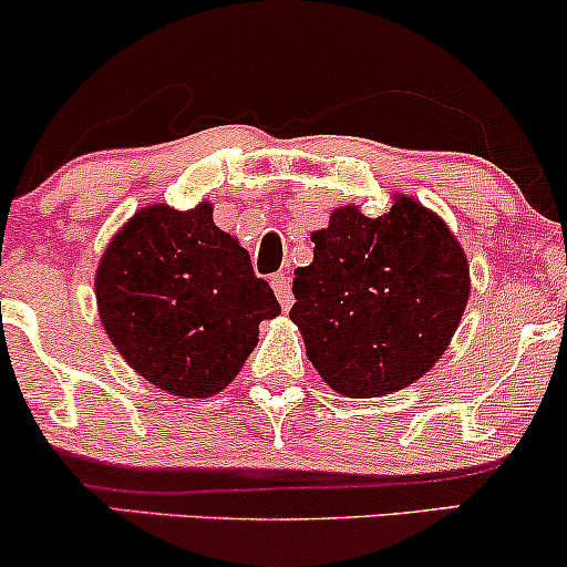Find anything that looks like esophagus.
Returning <instances> with one entry per match:
<instances>
[{"instance_id": "1", "label": "esophagus", "mask_w": 567, "mask_h": 567, "mask_svg": "<svg viewBox=\"0 0 567 567\" xmlns=\"http://www.w3.org/2000/svg\"><path fill=\"white\" fill-rule=\"evenodd\" d=\"M271 288L277 292V301L282 303V309L288 311L292 306V285H290V275L279 271V275L271 277Z\"/></svg>"}]
</instances>
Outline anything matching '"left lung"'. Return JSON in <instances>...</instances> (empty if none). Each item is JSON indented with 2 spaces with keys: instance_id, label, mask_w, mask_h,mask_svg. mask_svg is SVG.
I'll list each match as a JSON object with an SVG mask.
<instances>
[{
  "instance_id": "obj_1",
  "label": "left lung",
  "mask_w": 567,
  "mask_h": 567,
  "mask_svg": "<svg viewBox=\"0 0 567 567\" xmlns=\"http://www.w3.org/2000/svg\"><path fill=\"white\" fill-rule=\"evenodd\" d=\"M290 320L324 383L347 396L396 392L447 349L470 298V266L447 226L400 197L379 218L341 207L311 234Z\"/></svg>"
}]
</instances>
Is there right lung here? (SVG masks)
<instances>
[{
  "label": "right lung",
  "instance_id": "right-lung-1",
  "mask_svg": "<svg viewBox=\"0 0 567 567\" xmlns=\"http://www.w3.org/2000/svg\"><path fill=\"white\" fill-rule=\"evenodd\" d=\"M101 322L120 354L157 389L207 396L229 386L279 315L250 256L213 224V207L141 210L103 252Z\"/></svg>",
  "mask_w": 567,
  "mask_h": 567
}]
</instances>
